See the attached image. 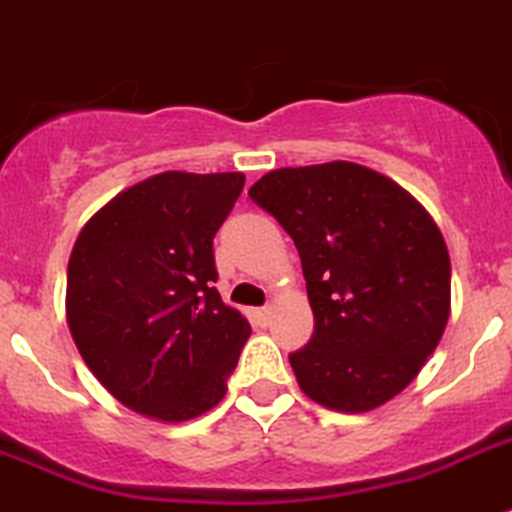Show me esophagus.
<instances>
[{
    "label": "esophagus",
    "instance_id": "1",
    "mask_svg": "<svg viewBox=\"0 0 512 512\" xmlns=\"http://www.w3.org/2000/svg\"><path fill=\"white\" fill-rule=\"evenodd\" d=\"M252 319H255L257 326H262V329H265V326H270V321H273V308L270 306L255 308V311H252Z\"/></svg>",
    "mask_w": 512,
    "mask_h": 512
}]
</instances>
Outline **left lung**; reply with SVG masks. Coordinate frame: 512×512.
<instances>
[{
	"label": "left lung",
	"mask_w": 512,
	"mask_h": 512,
	"mask_svg": "<svg viewBox=\"0 0 512 512\" xmlns=\"http://www.w3.org/2000/svg\"><path fill=\"white\" fill-rule=\"evenodd\" d=\"M301 255L313 336L290 352L303 393L365 413L398 395L449 321L444 237L398 183L357 163L280 168L250 188Z\"/></svg>",
	"instance_id": "1"
}]
</instances>
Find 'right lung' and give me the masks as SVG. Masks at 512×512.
I'll return each mask as SVG.
<instances>
[{
    "label": "right lung",
    "mask_w": 512,
    "mask_h": 512,
    "mask_svg": "<svg viewBox=\"0 0 512 512\" xmlns=\"http://www.w3.org/2000/svg\"><path fill=\"white\" fill-rule=\"evenodd\" d=\"M242 173L168 170L114 196L68 260L73 342L119 403L160 421L214 408L250 324L216 290L214 234Z\"/></svg>",
    "instance_id": "1"
}]
</instances>
